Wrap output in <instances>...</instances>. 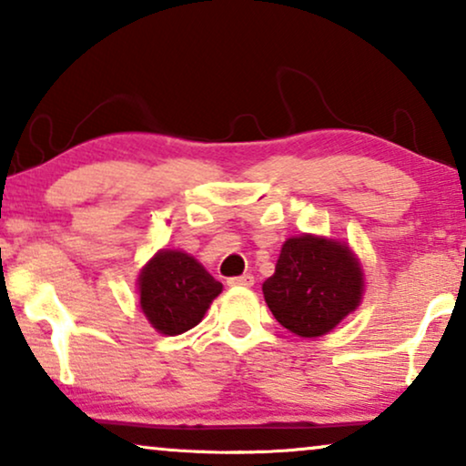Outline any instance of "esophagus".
<instances>
[{"label":"esophagus","mask_w":466,"mask_h":466,"mask_svg":"<svg viewBox=\"0 0 466 466\" xmlns=\"http://www.w3.org/2000/svg\"><path fill=\"white\" fill-rule=\"evenodd\" d=\"M227 284L228 286H252L254 284V276H250V273H244V276L228 278Z\"/></svg>","instance_id":"34e87169"}]
</instances>
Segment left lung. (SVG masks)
<instances>
[{
    "label": "left lung",
    "mask_w": 466,
    "mask_h": 466,
    "mask_svg": "<svg viewBox=\"0 0 466 466\" xmlns=\"http://www.w3.org/2000/svg\"><path fill=\"white\" fill-rule=\"evenodd\" d=\"M365 276L348 244L303 233L284 241L263 295L276 320L299 337H322L360 305Z\"/></svg>",
    "instance_id": "8db88e82"
}]
</instances>
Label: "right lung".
<instances>
[{"label":"right lung","instance_id":"obj_1","mask_svg":"<svg viewBox=\"0 0 466 466\" xmlns=\"http://www.w3.org/2000/svg\"><path fill=\"white\" fill-rule=\"evenodd\" d=\"M139 308L163 335H182L197 327L222 284L199 260L182 250H158L137 278Z\"/></svg>","mask_w":466,"mask_h":466}]
</instances>
